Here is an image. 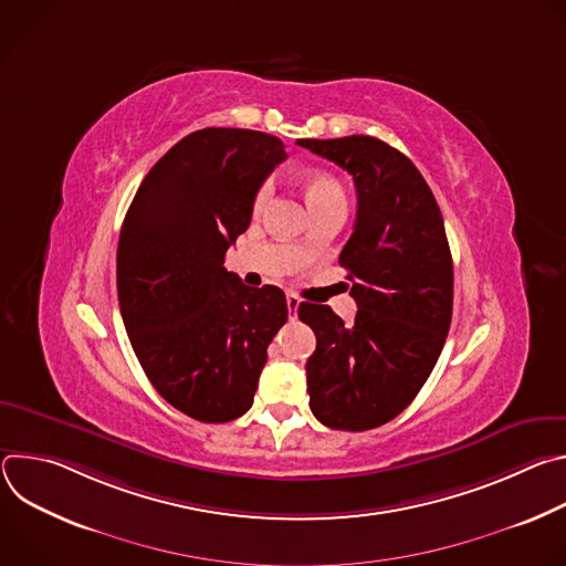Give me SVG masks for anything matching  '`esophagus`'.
Instances as JSON below:
<instances>
[{
  "label": "esophagus",
  "instance_id": "1",
  "mask_svg": "<svg viewBox=\"0 0 566 566\" xmlns=\"http://www.w3.org/2000/svg\"><path fill=\"white\" fill-rule=\"evenodd\" d=\"M286 306H289V317L293 319L297 313V306H300V297L295 293H286Z\"/></svg>",
  "mask_w": 566,
  "mask_h": 566
}]
</instances>
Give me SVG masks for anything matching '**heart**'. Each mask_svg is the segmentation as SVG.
Segmentation results:
<instances>
[{
  "mask_svg": "<svg viewBox=\"0 0 566 566\" xmlns=\"http://www.w3.org/2000/svg\"><path fill=\"white\" fill-rule=\"evenodd\" d=\"M271 184H264L258 195H255V210L264 208V203L269 201L271 197ZM306 197L308 201H317V199H327V197H343V190L340 186L329 179V177H313L308 184H306Z\"/></svg>",
  "mask_w": 566,
  "mask_h": 566,
  "instance_id": "b5f03b06",
  "label": "heart"
}]
</instances>
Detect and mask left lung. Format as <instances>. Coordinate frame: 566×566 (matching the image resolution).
<instances>
[{"instance_id":"8db88e82","label":"left lung","mask_w":566,"mask_h":566,"mask_svg":"<svg viewBox=\"0 0 566 566\" xmlns=\"http://www.w3.org/2000/svg\"><path fill=\"white\" fill-rule=\"evenodd\" d=\"M354 177L358 212L340 266L358 304L345 325L325 304L297 315L315 334L308 408L334 430L363 432L406 410L432 374L452 319V255L439 203L412 160L374 136L300 138Z\"/></svg>"}]
</instances>
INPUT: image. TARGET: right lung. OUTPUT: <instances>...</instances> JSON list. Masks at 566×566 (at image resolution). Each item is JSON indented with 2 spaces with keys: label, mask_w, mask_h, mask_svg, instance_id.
<instances>
[{
  "label": "right lung",
  "mask_w": 566,
  "mask_h": 566,
  "mask_svg": "<svg viewBox=\"0 0 566 566\" xmlns=\"http://www.w3.org/2000/svg\"><path fill=\"white\" fill-rule=\"evenodd\" d=\"M284 158L264 132H192L147 172L120 228L116 284L132 349L154 389L201 423L251 410L289 317L282 289H251L223 266Z\"/></svg>",
  "instance_id": "obj_1"
}]
</instances>
